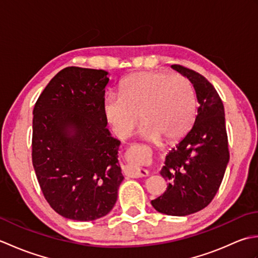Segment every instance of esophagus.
Here are the masks:
<instances>
[{
    "instance_id": "1",
    "label": "esophagus",
    "mask_w": 258,
    "mask_h": 258,
    "mask_svg": "<svg viewBox=\"0 0 258 258\" xmlns=\"http://www.w3.org/2000/svg\"><path fill=\"white\" fill-rule=\"evenodd\" d=\"M131 173L134 177H145V176H149V171H146V169L143 168H138V167H133L131 168Z\"/></svg>"
}]
</instances>
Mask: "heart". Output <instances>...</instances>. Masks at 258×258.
I'll return each mask as SVG.
<instances>
[{"label":"heart","mask_w":258,"mask_h":258,"mask_svg":"<svg viewBox=\"0 0 258 258\" xmlns=\"http://www.w3.org/2000/svg\"><path fill=\"white\" fill-rule=\"evenodd\" d=\"M103 113L114 134L125 139L140 122L141 134L149 141L180 138L196 114L193 84L182 75L165 72H140L127 76L119 87V96L108 94Z\"/></svg>","instance_id":"obj_1"}]
</instances>
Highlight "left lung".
Wrapping results in <instances>:
<instances>
[{
	"mask_svg": "<svg viewBox=\"0 0 258 258\" xmlns=\"http://www.w3.org/2000/svg\"><path fill=\"white\" fill-rule=\"evenodd\" d=\"M193 84L199 101L195 123L167 153L161 169L168 182L165 193L151 203L157 212L186 216L205 208L218 188L229 161L225 113L220 95L204 76L172 65Z\"/></svg>",
	"mask_w": 258,
	"mask_h": 258,
	"instance_id": "left-lung-1",
	"label": "left lung"
}]
</instances>
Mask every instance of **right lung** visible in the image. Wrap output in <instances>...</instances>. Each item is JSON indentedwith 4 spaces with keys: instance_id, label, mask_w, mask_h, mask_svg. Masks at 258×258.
Segmentation results:
<instances>
[{
    "instance_id": "add662e5",
    "label": "right lung",
    "mask_w": 258,
    "mask_h": 258,
    "mask_svg": "<svg viewBox=\"0 0 258 258\" xmlns=\"http://www.w3.org/2000/svg\"><path fill=\"white\" fill-rule=\"evenodd\" d=\"M104 70L65 68L54 76L33 109L32 163L48 204L70 220L105 216L123 180L103 113L109 79Z\"/></svg>"
}]
</instances>
